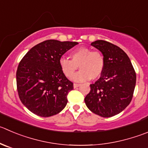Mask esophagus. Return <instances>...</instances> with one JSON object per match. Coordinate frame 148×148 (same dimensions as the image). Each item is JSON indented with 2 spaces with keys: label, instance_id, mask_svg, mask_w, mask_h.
Here are the masks:
<instances>
[{
  "label": "esophagus",
  "instance_id": "esophagus-1",
  "mask_svg": "<svg viewBox=\"0 0 148 148\" xmlns=\"http://www.w3.org/2000/svg\"><path fill=\"white\" fill-rule=\"evenodd\" d=\"M80 86V84H73V87H74V88H77V87H78Z\"/></svg>",
  "mask_w": 148,
  "mask_h": 148
}]
</instances>
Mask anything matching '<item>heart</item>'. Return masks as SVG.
I'll return each mask as SVG.
<instances>
[{"label": "heart", "mask_w": 148, "mask_h": 148, "mask_svg": "<svg viewBox=\"0 0 148 148\" xmlns=\"http://www.w3.org/2000/svg\"><path fill=\"white\" fill-rule=\"evenodd\" d=\"M70 60L62 57L59 64L62 72L67 78H71L79 67L81 70L74 75L76 82H84L90 78L100 76L105 67V59L99 51H92L88 47H78L72 51Z\"/></svg>", "instance_id": "1"}]
</instances>
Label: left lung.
<instances>
[{
  "mask_svg": "<svg viewBox=\"0 0 148 148\" xmlns=\"http://www.w3.org/2000/svg\"><path fill=\"white\" fill-rule=\"evenodd\" d=\"M91 45L101 51L105 67L99 79L90 85V92L84 100L94 113L112 117L122 112L132 101L136 73L130 59L119 46L102 40Z\"/></svg>",
  "mask_w": 148,
  "mask_h": 148,
  "instance_id": "obj_1",
  "label": "left lung"
}]
</instances>
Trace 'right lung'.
Masks as SVG:
<instances>
[{
	"label": "right lung",
	"instance_id": "right-lung-1",
	"mask_svg": "<svg viewBox=\"0 0 148 148\" xmlns=\"http://www.w3.org/2000/svg\"><path fill=\"white\" fill-rule=\"evenodd\" d=\"M77 44L45 40L32 48L21 60L16 70L18 94L29 111L40 117H50L65 108L73 84L63 74L59 61Z\"/></svg>",
	"mask_w": 148,
	"mask_h": 148
}]
</instances>
